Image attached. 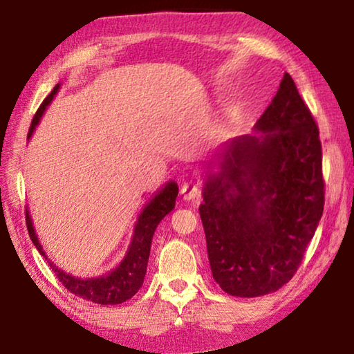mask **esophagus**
Masks as SVG:
<instances>
[{"instance_id":"esophagus-1","label":"esophagus","mask_w":354,"mask_h":354,"mask_svg":"<svg viewBox=\"0 0 354 354\" xmlns=\"http://www.w3.org/2000/svg\"><path fill=\"white\" fill-rule=\"evenodd\" d=\"M199 191H201L199 181H186V183H183V186H181V194L186 201L194 199V197H197V194H199Z\"/></svg>"}]
</instances>
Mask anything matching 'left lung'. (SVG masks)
I'll list each match as a JSON object with an SVG mask.
<instances>
[{
    "label": "left lung",
    "instance_id": "obj_1",
    "mask_svg": "<svg viewBox=\"0 0 354 354\" xmlns=\"http://www.w3.org/2000/svg\"><path fill=\"white\" fill-rule=\"evenodd\" d=\"M256 131L226 145L199 207L212 275L239 298L293 279L325 202L319 128L288 73Z\"/></svg>",
    "mask_w": 354,
    "mask_h": 354
}]
</instances>
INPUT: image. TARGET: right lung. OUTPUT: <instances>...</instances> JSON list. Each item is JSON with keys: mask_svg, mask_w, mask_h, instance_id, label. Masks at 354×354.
I'll use <instances>...</instances> for the list:
<instances>
[{"mask_svg": "<svg viewBox=\"0 0 354 354\" xmlns=\"http://www.w3.org/2000/svg\"><path fill=\"white\" fill-rule=\"evenodd\" d=\"M59 84H56L53 91L50 92V95L41 102V105L37 110L34 120H32L30 129H29V138L34 133L35 126L39 124V120L44 115L45 108L50 105V102L53 100V97L58 92ZM178 196V185L174 181L168 183L152 201L145 205V209L140 212L138 223H136L133 243H131L129 251L126 254V257L122 259V262L118 266L115 270L106 273V275L97 277V279H77V277L69 275L55 266L53 262H50V267L53 268V272L58 277V280L63 283L64 288H68L71 293L84 298L87 301L97 304H121L124 301L138 293L140 286L144 283L145 272H147V262L150 256V244H152V236L155 233L160 221L163 220L165 215H168L169 212L174 209V202H176ZM26 223H27V232L32 243L35 244V248L39 249V252L45 259L44 249H41L39 238H37L34 225L29 216V212H26Z\"/></svg>", "mask_w": 354, "mask_h": 354, "instance_id": "obj_1", "label": "right lung"}]
</instances>
